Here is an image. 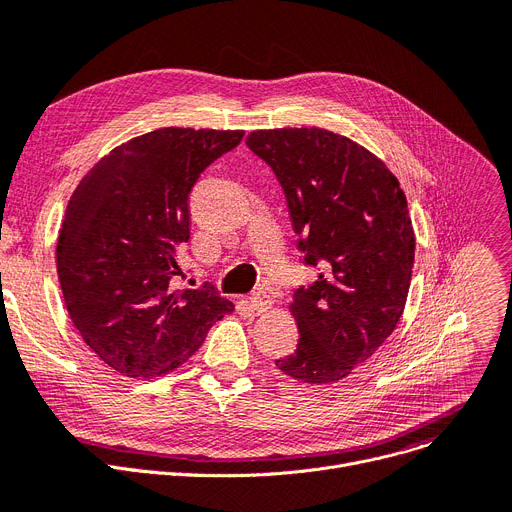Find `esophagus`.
<instances>
[{"instance_id":"1","label":"esophagus","mask_w":512,"mask_h":512,"mask_svg":"<svg viewBox=\"0 0 512 512\" xmlns=\"http://www.w3.org/2000/svg\"><path fill=\"white\" fill-rule=\"evenodd\" d=\"M251 307L257 311V313H263V311H267L272 307V299H270V294H265L263 290H257V292H253L251 294Z\"/></svg>"}]
</instances>
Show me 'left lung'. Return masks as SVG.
<instances>
[{
	"label": "left lung",
	"mask_w": 512,
	"mask_h": 512,
	"mask_svg": "<svg viewBox=\"0 0 512 512\" xmlns=\"http://www.w3.org/2000/svg\"><path fill=\"white\" fill-rule=\"evenodd\" d=\"M247 147L284 188L303 263L319 267L294 290L301 338L276 365L294 380L338 382L378 351L405 309L415 261L405 193L378 157L330 130H257Z\"/></svg>",
	"instance_id": "8db88e82"
}]
</instances>
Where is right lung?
Segmentation results:
<instances>
[{
  "label": "right lung",
  "instance_id": "1",
  "mask_svg": "<svg viewBox=\"0 0 512 512\" xmlns=\"http://www.w3.org/2000/svg\"><path fill=\"white\" fill-rule=\"evenodd\" d=\"M242 130L159 128L105 155L72 193L58 240L66 309L91 351L130 378L195 355L234 305L213 284L174 290L188 195Z\"/></svg>",
  "mask_w": 512,
  "mask_h": 512
}]
</instances>
